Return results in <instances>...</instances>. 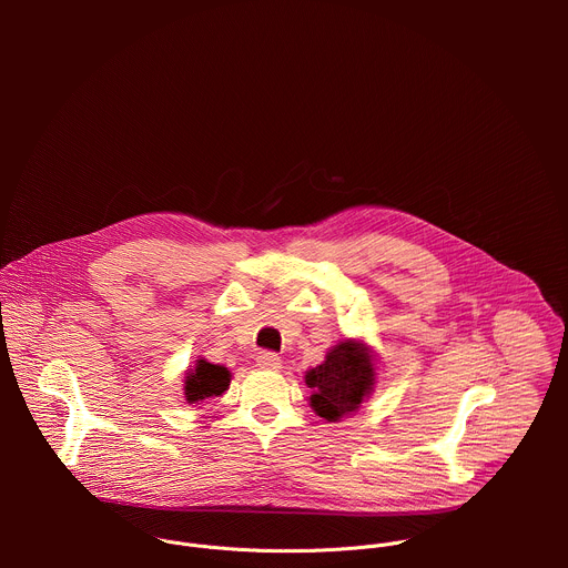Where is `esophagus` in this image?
I'll use <instances>...</instances> for the list:
<instances>
[{
  "label": "esophagus",
  "mask_w": 568,
  "mask_h": 568,
  "mask_svg": "<svg viewBox=\"0 0 568 568\" xmlns=\"http://www.w3.org/2000/svg\"><path fill=\"white\" fill-rule=\"evenodd\" d=\"M256 362H258V366H261V368H267V371H278V368H281V364H283V362H281V357H278L276 353H267V351H265V353H261V355L256 357Z\"/></svg>",
  "instance_id": "34e87169"
}]
</instances>
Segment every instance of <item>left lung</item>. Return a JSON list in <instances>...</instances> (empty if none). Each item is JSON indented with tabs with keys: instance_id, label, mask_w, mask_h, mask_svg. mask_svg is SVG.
I'll return each mask as SVG.
<instances>
[{
	"instance_id": "8db88e82",
	"label": "left lung",
	"mask_w": 568,
	"mask_h": 568,
	"mask_svg": "<svg viewBox=\"0 0 568 568\" xmlns=\"http://www.w3.org/2000/svg\"><path fill=\"white\" fill-rule=\"evenodd\" d=\"M312 388L310 407L316 416L337 423L359 409L375 386V357L364 342H339L316 368L305 373Z\"/></svg>"
}]
</instances>
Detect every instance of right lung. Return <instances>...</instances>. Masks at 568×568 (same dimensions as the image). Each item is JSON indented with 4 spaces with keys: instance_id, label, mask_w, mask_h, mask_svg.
Listing matches in <instances>:
<instances>
[{
    "instance_id": "obj_1",
    "label": "right lung",
    "mask_w": 568,
    "mask_h": 568,
    "mask_svg": "<svg viewBox=\"0 0 568 568\" xmlns=\"http://www.w3.org/2000/svg\"><path fill=\"white\" fill-rule=\"evenodd\" d=\"M231 373L224 366L211 364L206 359H197L195 368L186 371L184 379V397L189 404L217 397L229 388Z\"/></svg>"
}]
</instances>
